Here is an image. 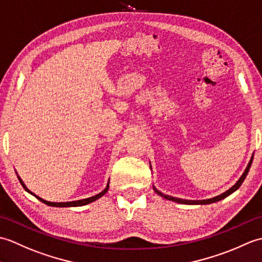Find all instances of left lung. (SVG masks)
Returning <instances> with one entry per match:
<instances>
[{"label": "left lung", "instance_id": "1", "mask_svg": "<svg viewBox=\"0 0 262 262\" xmlns=\"http://www.w3.org/2000/svg\"><path fill=\"white\" fill-rule=\"evenodd\" d=\"M252 160H253V156L251 157V159H250V161H249V164H248V166H247V168H246V170H245V172L242 173V176L240 177V179L237 180V182L232 186V187L230 188V189H228L226 191H224V193H222L221 195H219V196H215V197H213V199H208V200H202V201H190V200H182V199H177V197H172V196H169V195H165V194H162L161 191H159L158 189H157L155 186H154V189H155V191L157 194H158L159 196H161V197H164V199H166V200H168V201H172V202H176V203H179V204H188V205H206V204H212V203H215V202H219V201H221V200H223V199H225V197H228L229 195H231L232 193H233V191H235L237 188L240 187V186L242 185V183H243V180L246 179V177H247V175H248V172H249V169H250V167H251V164H252Z\"/></svg>", "mask_w": 262, "mask_h": 262}]
</instances>
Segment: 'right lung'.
Returning a JSON list of instances; mask_svg holds the SVG:
<instances>
[{
	"instance_id": "add662e5",
	"label": "right lung",
	"mask_w": 262,
	"mask_h": 262,
	"mask_svg": "<svg viewBox=\"0 0 262 262\" xmlns=\"http://www.w3.org/2000/svg\"><path fill=\"white\" fill-rule=\"evenodd\" d=\"M17 178H19V182L21 183V185H22V187L25 188L28 193H30L31 195H33L34 197H37V199L40 201V202H42V203H45L46 205H49V206H54V207H75V206H83V205H87V204H90V203H92V202H95L96 200H98L100 199V197H102L104 194L106 193L107 191V189H108V183H107V185H106V187H105V189L104 190H102L100 194H97V195H95V196H92V197H89V199H84V200H79V201H74V202H61V203H55V202H48V201H45L43 199H41V197H39V196H37L36 194H33L32 191H30L29 190L28 188H27V186L25 185V183L22 182V179L17 176Z\"/></svg>"
}]
</instances>
